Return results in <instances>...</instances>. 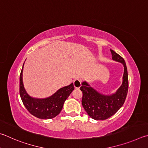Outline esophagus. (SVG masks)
<instances>
[{
    "label": "esophagus",
    "mask_w": 148,
    "mask_h": 148,
    "mask_svg": "<svg viewBox=\"0 0 148 148\" xmlns=\"http://www.w3.org/2000/svg\"><path fill=\"white\" fill-rule=\"evenodd\" d=\"M73 85L75 88L77 89L79 88L81 86V81L79 79H75L73 82Z\"/></svg>",
    "instance_id": "34e87169"
}]
</instances>
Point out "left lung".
<instances>
[{"mask_svg":"<svg viewBox=\"0 0 148 148\" xmlns=\"http://www.w3.org/2000/svg\"><path fill=\"white\" fill-rule=\"evenodd\" d=\"M114 60L121 62L124 67L123 82L115 94L103 95L92 88L86 81L82 82V105L88 114L96 120H105L114 114L122 107L128 92V73L125 62L120 55L110 49Z\"/></svg>","mask_w":148,"mask_h":148,"instance_id":"obj_1","label":"left lung"}]
</instances>
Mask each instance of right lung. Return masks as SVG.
<instances>
[{"label":"right lung","instance_id":"1","mask_svg":"<svg viewBox=\"0 0 148 148\" xmlns=\"http://www.w3.org/2000/svg\"><path fill=\"white\" fill-rule=\"evenodd\" d=\"M23 66L19 77V94L23 105L28 112L36 118L51 119L56 117L62 110L64 101L74 90L73 84L61 88L53 95L45 99L33 98L28 95L23 86Z\"/></svg>","mask_w":148,"mask_h":148}]
</instances>
